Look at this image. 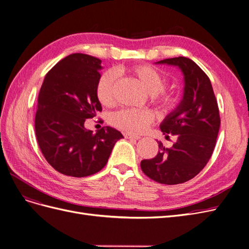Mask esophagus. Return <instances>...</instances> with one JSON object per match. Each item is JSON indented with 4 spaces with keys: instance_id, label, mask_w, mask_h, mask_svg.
<instances>
[{
    "instance_id": "34e87169",
    "label": "esophagus",
    "mask_w": 249,
    "mask_h": 249,
    "mask_svg": "<svg viewBox=\"0 0 249 249\" xmlns=\"http://www.w3.org/2000/svg\"><path fill=\"white\" fill-rule=\"evenodd\" d=\"M124 136L126 139H135V140L140 139V136H137V135H133V134H130V133H124Z\"/></svg>"
}]
</instances>
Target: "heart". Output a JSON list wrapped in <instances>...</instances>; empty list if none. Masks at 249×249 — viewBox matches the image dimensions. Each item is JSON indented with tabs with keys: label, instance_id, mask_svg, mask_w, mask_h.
<instances>
[{
	"label": "heart",
	"instance_id": "obj_1",
	"mask_svg": "<svg viewBox=\"0 0 249 249\" xmlns=\"http://www.w3.org/2000/svg\"><path fill=\"white\" fill-rule=\"evenodd\" d=\"M117 71L129 72L150 95L161 93L167 85V78L160 71L150 65H135L127 70L120 67ZM114 83L115 74L112 71L105 72L97 81L95 93L97 100L104 106H109L112 104ZM159 103L165 109H173L178 103V97L164 94L159 99ZM153 120L154 115L146 110H122L111 116V124L113 125L130 134L141 133L148 124L153 123Z\"/></svg>",
	"mask_w": 249,
	"mask_h": 249
}]
</instances>
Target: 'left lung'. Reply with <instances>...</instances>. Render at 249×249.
<instances>
[{
    "label": "left lung",
    "instance_id": "1",
    "mask_svg": "<svg viewBox=\"0 0 249 249\" xmlns=\"http://www.w3.org/2000/svg\"><path fill=\"white\" fill-rule=\"evenodd\" d=\"M156 63L177 66L184 74L183 99L160 124L165 136L176 135L178 139L169 148L159 142L157 156L142 160L140 166L158 183L182 184L198 175L212 156L220 127L219 109L209 77L191 59L176 57Z\"/></svg>",
    "mask_w": 249,
    "mask_h": 249
}]
</instances>
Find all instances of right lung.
<instances>
[{"label": "right lung", "instance_id": "add662e5", "mask_svg": "<svg viewBox=\"0 0 249 249\" xmlns=\"http://www.w3.org/2000/svg\"><path fill=\"white\" fill-rule=\"evenodd\" d=\"M102 61L71 54L47 73L38 94L36 139L51 166L62 175L84 178L105 167L123 134L103 126L95 134L85 129L87 118L102 111L95 88Z\"/></svg>", "mask_w": 249, "mask_h": 249}]
</instances>
